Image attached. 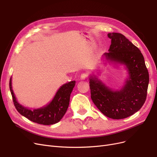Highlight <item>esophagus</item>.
Wrapping results in <instances>:
<instances>
[{
  "label": "esophagus",
  "instance_id": "1",
  "mask_svg": "<svg viewBox=\"0 0 157 157\" xmlns=\"http://www.w3.org/2000/svg\"><path fill=\"white\" fill-rule=\"evenodd\" d=\"M87 77H88V74L84 73L81 74V76H80V78H81L83 80H84V79H86L87 78Z\"/></svg>",
  "mask_w": 157,
  "mask_h": 157
}]
</instances>
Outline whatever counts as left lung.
<instances>
[{"label": "left lung", "mask_w": 157, "mask_h": 157, "mask_svg": "<svg viewBox=\"0 0 157 157\" xmlns=\"http://www.w3.org/2000/svg\"><path fill=\"white\" fill-rule=\"evenodd\" d=\"M111 44L107 59L126 65L129 79L120 91H113L96 78H90L91 98L104 115L113 119H122L138 111L146 100L149 82V72L139 48L123 35L111 33Z\"/></svg>", "instance_id": "8db88e82"}]
</instances>
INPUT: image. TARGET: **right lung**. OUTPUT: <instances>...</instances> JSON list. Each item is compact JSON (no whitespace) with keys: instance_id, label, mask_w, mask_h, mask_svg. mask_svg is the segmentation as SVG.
<instances>
[{"instance_id":"right-lung-1","label":"right lung","mask_w":157,"mask_h":157,"mask_svg":"<svg viewBox=\"0 0 157 157\" xmlns=\"http://www.w3.org/2000/svg\"><path fill=\"white\" fill-rule=\"evenodd\" d=\"M75 85V81L63 84L57 92L55 97L48 105L38 109L31 110L20 105L16 100L12 89L11 78L9 86L13 102L17 111L29 121L43 125H51L58 122L64 116L69 107L70 96Z\"/></svg>"}]
</instances>
